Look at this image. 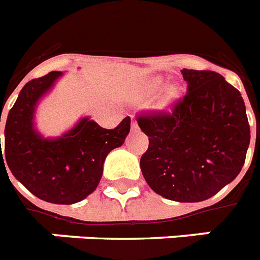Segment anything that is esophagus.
<instances>
[{"label":"esophagus","mask_w":260,"mask_h":260,"mask_svg":"<svg viewBox=\"0 0 260 260\" xmlns=\"http://www.w3.org/2000/svg\"><path fill=\"white\" fill-rule=\"evenodd\" d=\"M132 129H134V131H137V129H139V126H137L136 120H132Z\"/></svg>","instance_id":"1"}]
</instances>
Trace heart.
Listing matches in <instances>:
<instances>
[{
  "label": "heart",
  "instance_id": "obj_1",
  "mask_svg": "<svg viewBox=\"0 0 260 260\" xmlns=\"http://www.w3.org/2000/svg\"><path fill=\"white\" fill-rule=\"evenodd\" d=\"M160 86H161V80L160 79H151L148 82H147V85H145V90L149 92V93H153L156 90L160 89ZM176 96V92L175 90H170V93H168V99H174Z\"/></svg>",
  "mask_w": 260,
  "mask_h": 260
}]
</instances>
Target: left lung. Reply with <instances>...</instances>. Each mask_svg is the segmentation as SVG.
Returning a JSON list of instances; mask_svg holds the SVG:
<instances>
[{"label":"left lung","mask_w":260,"mask_h":260,"mask_svg":"<svg viewBox=\"0 0 260 260\" xmlns=\"http://www.w3.org/2000/svg\"><path fill=\"white\" fill-rule=\"evenodd\" d=\"M187 93L170 112L147 111L137 124L149 139L141 156L145 181L166 199H210L239 175L250 144L246 105L236 88L212 71L183 69Z\"/></svg>","instance_id":"obj_1"}]
</instances>
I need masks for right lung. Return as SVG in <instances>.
<instances>
[{
    "label": "right lung",
    "instance_id": "obj_1",
    "mask_svg": "<svg viewBox=\"0 0 260 260\" xmlns=\"http://www.w3.org/2000/svg\"><path fill=\"white\" fill-rule=\"evenodd\" d=\"M62 72H49L26 82L21 89L5 125L7 161L14 178L39 199L54 204H73L90 195L100 183L105 157L121 147L131 129V117L115 129H105L89 117H82L71 131L56 139H45L35 129V112ZM1 121V116H0Z\"/></svg>",
    "mask_w": 260,
    "mask_h": 260
}]
</instances>
